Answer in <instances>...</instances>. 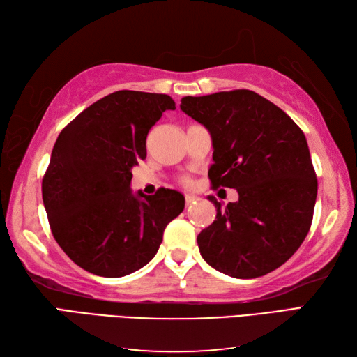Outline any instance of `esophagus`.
I'll return each mask as SVG.
<instances>
[{"instance_id":"1","label":"esophagus","mask_w":357,"mask_h":357,"mask_svg":"<svg viewBox=\"0 0 357 357\" xmlns=\"http://www.w3.org/2000/svg\"><path fill=\"white\" fill-rule=\"evenodd\" d=\"M185 200H186V206H189V205H192V203H195L197 197H195V195H191V194H186Z\"/></svg>"}]
</instances>
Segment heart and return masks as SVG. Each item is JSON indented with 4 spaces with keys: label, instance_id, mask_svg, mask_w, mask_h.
Wrapping results in <instances>:
<instances>
[{
    "label": "heart",
    "instance_id": "obj_1",
    "mask_svg": "<svg viewBox=\"0 0 357 357\" xmlns=\"http://www.w3.org/2000/svg\"><path fill=\"white\" fill-rule=\"evenodd\" d=\"M183 181H186V183H188V181H189V180H188V178H185V180H183Z\"/></svg>",
    "mask_w": 357,
    "mask_h": 357
}]
</instances>
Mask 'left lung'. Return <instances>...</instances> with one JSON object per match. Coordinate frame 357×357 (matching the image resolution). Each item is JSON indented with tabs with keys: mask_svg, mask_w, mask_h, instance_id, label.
I'll return each mask as SVG.
<instances>
[{
	"mask_svg": "<svg viewBox=\"0 0 357 357\" xmlns=\"http://www.w3.org/2000/svg\"><path fill=\"white\" fill-rule=\"evenodd\" d=\"M180 109L209 130L214 188H232L237 202L222 206L199 237L202 257L236 279L274 271L307 237L317 197V178L307 138L280 107L238 89L183 97Z\"/></svg>",
	"mask_w": 357,
	"mask_h": 357,
	"instance_id": "left-lung-1",
	"label": "left lung"
}]
</instances>
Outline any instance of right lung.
Masks as SVG:
<instances>
[{
    "mask_svg": "<svg viewBox=\"0 0 357 357\" xmlns=\"http://www.w3.org/2000/svg\"><path fill=\"white\" fill-rule=\"evenodd\" d=\"M176 103L166 93L117 91L64 128L43 177L50 229L72 261L101 278H123L155 256L163 231L185 209L174 189H130L146 158L149 129Z\"/></svg>",
    "mask_w": 357,
    "mask_h": 357,
    "instance_id": "1",
    "label": "right lung"
}]
</instances>
